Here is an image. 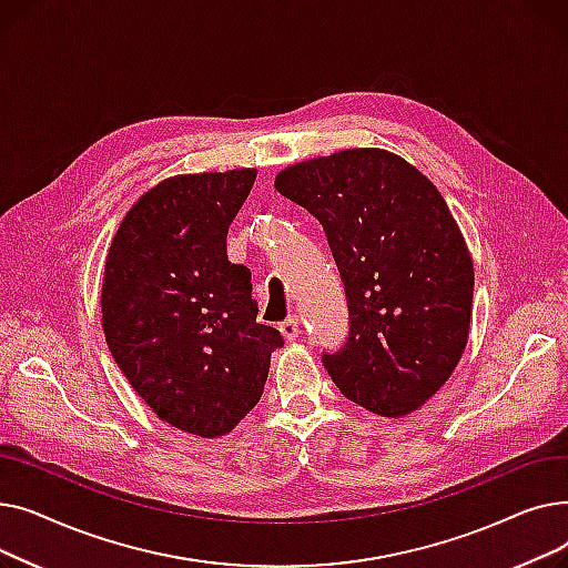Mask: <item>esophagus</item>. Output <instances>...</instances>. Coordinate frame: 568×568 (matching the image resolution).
<instances>
[{
	"label": "esophagus",
	"instance_id": "34e87169",
	"mask_svg": "<svg viewBox=\"0 0 568 568\" xmlns=\"http://www.w3.org/2000/svg\"><path fill=\"white\" fill-rule=\"evenodd\" d=\"M278 329L285 336V341H296V338H300V334H302V322H300V317H296V315H290L285 322H281Z\"/></svg>",
	"mask_w": 568,
	"mask_h": 568
}]
</instances>
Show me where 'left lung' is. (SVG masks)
I'll list each match as a JSON object with an SVG mask.
<instances>
[{
    "label": "left lung",
    "mask_w": 568,
    "mask_h": 568,
    "mask_svg": "<svg viewBox=\"0 0 568 568\" xmlns=\"http://www.w3.org/2000/svg\"><path fill=\"white\" fill-rule=\"evenodd\" d=\"M276 191L324 227L349 311L322 364L341 394L379 416L422 407L467 345L474 268L439 191L396 154L347 149L285 168Z\"/></svg>",
    "instance_id": "obj_1"
}]
</instances>
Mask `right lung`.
<instances>
[{
	"label": "right lung",
	"instance_id": "right-lung-1",
	"mask_svg": "<svg viewBox=\"0 0 568 568\" xmlns=\"http://www.w3.org/2000/svg\"><path fill=\"white\" fill-rule=\"evenodd\" d=\"M255 170L172 176L119 225L105 260L103 332L116 366L161 422L230 433L257 405L281 332L257 322L251 272L227 230Z\"/></svg>",
	"mask_w": 568,
	"mask_h": 568
}]
</instances>
